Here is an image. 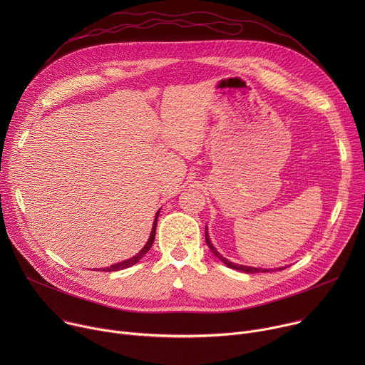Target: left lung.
Segmentation results:
<instances>
[{
	"label": "left lung",
	"mask_w": 365,
	"mask_h": 365,
	"mask_svg": "<svg viewBox=\"0 0 365 365\" xmlns=\"http://www.w3.org/2000/svg\"><path fill=\"white\" fill-rule=\"evenodd\" d=\"M205 240H206V244H207V247L211 248V251L221 259V262L224 263V264H227L230 269H235V270H240V272H244V273H258V272H269V270H262V269H255V267H247V266H241V264H234L232 262H228L227 258H224L218 251H217V248L212 245V242H211V240H210V235H207V230L205 228ZM284 267H280L279 270H283Z\"/></svg>",
	"instance_id": "8db88e82"
}]
</instances>
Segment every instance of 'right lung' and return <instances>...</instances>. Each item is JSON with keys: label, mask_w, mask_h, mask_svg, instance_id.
I'll return each mask as SVG.
<instances>
[{"label": "right lung", "mask_w": 365, "mask_h": 365, "mask_svg": "<svg viewBox=\"0 0 365 365\" xmlns=\"http://www.w3.org/2000/svg\"><path fill=\"white\" fill-rule=\"evenodd\" d=\"M160 212V211H159ZM159 212L155 214V218H154V224H153V230H151V234H150V238H148V241H147V244L143 247V250L137 254V255H134V257H131V258H128V259H125V262H121V263H118V264H114V266H111V267H107V269H102L101 272H118V270H124V269H127V267H131V266H134L137 262H140V259L145 255V252L151 248V245H153V241H154V237H155V225H158V218H159Z\"/></svg>", "instance_id": "obj_1"}]
</instances>
